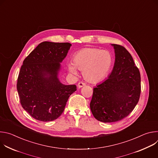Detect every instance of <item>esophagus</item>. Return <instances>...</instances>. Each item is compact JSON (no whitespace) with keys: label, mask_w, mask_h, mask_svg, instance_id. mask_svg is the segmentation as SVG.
Instances as JSON below:
<instances>
[{"label":"esophagus","mask_w":158,"mask_h":158,"mask_svg":"<svg viewBox=\"0 0 158 158\" xmlns=\"http://www.w3.org/2000/svg\"><path fill=\"white\" fill-rule=\"evenodd\" d=\"M85 84L84 82H79L78 83V85H77L79 88H81V87H82L83 86H85Z\"/></svg>","instance_id":"34e87169"}]
</instances>
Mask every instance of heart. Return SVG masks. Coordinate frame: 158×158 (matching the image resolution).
Segmentation results:
<instances>
[{
	"instance_id": "obj_1",
	"label": "heart",
	"mask_w": 158,
	"mask_h": 158,
	"mask_svg": "<svg viewBox=\"0 0 158 158\" xmlns=\"http://www.w3.org/2000/svg\"><path fill=\"white\" fill-rule=\"evenodd\" d=\"M112 62V56L106 51L84 48L74 54L73 63L68 65V69L73 74H77L76 69L83 71V76L87 81L95 83L107 76Z\"/></svg>"
}]
</instances>
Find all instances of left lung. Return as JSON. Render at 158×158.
<instances>
[{"mask_svg":"<svg viewBox=\"0 0 158 158\" xmlns=\"http://www.w3.org/2000/svg\"><path fill=\"white\" fill-rule=\"evenodd\" d=\"M115 62L110 74L93 89L90 103L92 113L103 123L119 121L127 116L138 104L141 94V75L125 48L112 44Z\"/></svg>","mask_w":158,"mask_h":158,"instance_id":"obj_1","label":"left lung"}]
</instances>
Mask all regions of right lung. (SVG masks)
<instances>
[{"label":"right lung","mask_w":158,"mask_h":158,"mask_svg":"<svg viewBox=\"0 0 158 158\" xmlns=\"http://www.w3.org/2000/svg\"><path fill=\"white\" fill-rule=\"evenodd\" d=\"M71 44L45 41L24 59L17 79L20 102L35 119L48 122L57 119L63 112L76 85H64L59 78L60 62Z\"/></svg>","instance_id":"right-lung-1"}]
</instances>
